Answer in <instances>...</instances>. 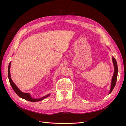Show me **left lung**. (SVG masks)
<instances>
[{"instance_id": "left-lung-1", "label": "left lung", "mask_w": 126, "mask_h": 126, "mask_svg": "<svg viewBox=\"0 0 126 126\" xmlns=\"http://www.w3.org/2000/svg\"><path fill=\"white\" fill-rule=\"evenodd\" d=\"M112 61H113V63L114 64V67H115V71H114V74L112 78V81H111V88H110V92L109 94L111 93V91L113 89L114 87H115L116 81H117V75H118V66H117V63L115 58L114 57H112Z\"/></svg>"}]
</instances>
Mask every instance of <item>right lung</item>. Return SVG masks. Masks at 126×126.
I'll return each instance as SVG.
<instances>
[{"label":"right lung","instance_id":"obj_1","mask_svg":"<svg viewBox=\"0 0 126 126\" xmlns=\"http://www.w3.org/2000/svg\"><path fill=\"white\" fill-rule=\"evenodd\" d=\"M10 64L11 63H9V66H8V78H9V82L10 84L12 87L13 90L15 91V92L18 95V96H19L20 97L24 99L28 100L29 101H31V102H36V101H41L44 100V99H45L46 98L48 97L49 96V94L46 95L43 97H42L41 98H39V99H33L31 97H30V95L28 94V93H22L20 90H19V89L18 88V87L16 86V85L14 83V82L11 79L10 77Z\"/></svg>","mask_w":126,"mask_h":126}]
</instances>
